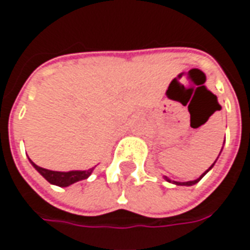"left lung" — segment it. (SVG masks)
<instances>
[{
    "instance_id": "1",
    "label": "left lung",
    "mask_w": 250,
    "mask_h": 250,
    "mask_svg": "<svg viewBox=\"0 0 250 250\" xmlns=\"http://www.w3.org/2000/svg\"><path fill=\"white\" fill-rule=\"evenodd\" d=\"M213 165H214V163H213ZM213 165L210 166V168L213 167ZM210 168H209V170H210ZM209 170H206V171H205V173L202 174V175H201V177H199L198 179H195V181H188V182H174V184H177V185H184V186H191V185H195V184H197V182H199V181H201V178H202V177H204L205 174L208 173ZM166 179H167L168 182H171V181H170V179H168V178H166Z\"/></svg>"
}]
</instances>
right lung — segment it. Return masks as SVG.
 <instances>
[{"instance_id": "obj_1", "label": "right lung", "mask_w": 250, "mask_h": 250, "mask_svg": "<svg viewBox=\"0 0 250 250\" xmlns=\"http://www.w3.org/2000/svg\"><path fill=\"white\" fill-rule=\"evenodd\" d=\"M30 163L33 165V167L39 171V173L44 177V178L52 185H57L60 188H65L69 185L75 184L77 181H82V179H87L91 173H92L93 168H89L87 171H68V173H62V171H52V170H46L40 166H37L36 163L30 161Z\"/></svg>"}]
</instances>
